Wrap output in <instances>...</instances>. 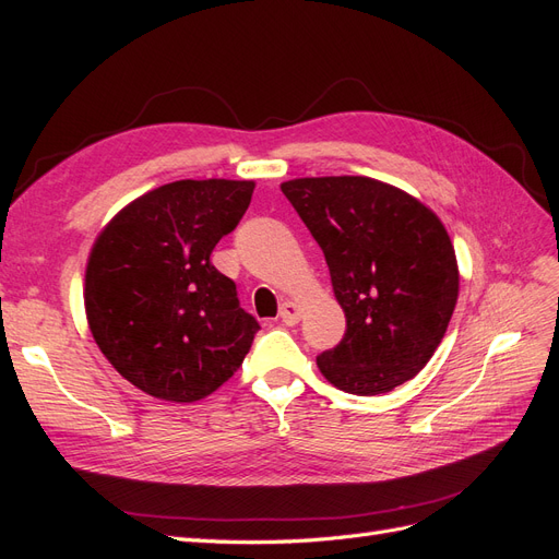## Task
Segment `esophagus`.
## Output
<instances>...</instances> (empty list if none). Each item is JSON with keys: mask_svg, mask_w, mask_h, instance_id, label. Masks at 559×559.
I'll use <instances>...</instances> for the list:
<instances>
[{"mask_svg": "<svg viewBox=\"0 0 559 559\" xmlns=\"http://www.w3.org/2000/svg\"><path fill=\"white\" fill-rule=\"evenodd\" d=\"M280 319L284 321L286 326H294V324H298V319H300V308L296 306L294 300H284V302H282V308H280Z\"/></svg>", "mask_w": 559, "mask_h": 559, "instance_id": "34e87169", "label": "esophagus"}]
</instances>
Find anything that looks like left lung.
Here are the masks:
<instances>
[{
  "label": "left lung",
  "instance_id": "left-lung-1",
  "mask_svg": "<svg viewBox=\"0 0 559 559\" xmlns=\"http://www.w3.org/2000/svg\"><path fill=\"white\" fill-rule=\"evenodd\" d=\"M324 251L347 329L317 366L347 394L376 396L415 378L448 331L460 294L454 247L429 207L370 177L282 183Z\"/></svg>",
  "mask_w": 559,
  "mask_h": 559
}]
</instances>
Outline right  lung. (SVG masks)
<instances>
[{"label": "right lung", "mask_w": 559, "mask_h": 559, "mask_svg": "<svg viewBox=\"0 0 559 559\" xmlns=\"http://www.w3.org/2000/svg\"><path fill=\"white\" fill-rule=\"evenodd\" d=\"M253 181L181 179L118 212L86 267V314L109 364L148 396L191 403L238 370L261 329L210 257Z\"/></svg>", "instance_id": "obj_1"}]
</instances>
